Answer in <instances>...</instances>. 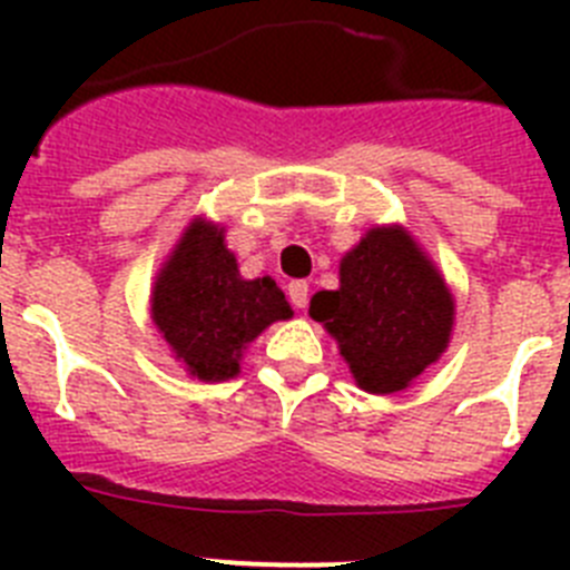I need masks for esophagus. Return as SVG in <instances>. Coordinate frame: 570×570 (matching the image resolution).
<instances>
[{
  "mask_svg": "<svg viewBox=\"0 0 570 570\" xmlns=\"http://www.w3.org/2000/svg\"><path fill=\"white\" fill-rule=\"evenodd\" d=\"M288 296H291V302H294V308H305V305H308V282L305 279L291 282Z\"/></svg>",
  "mask_w": 570,
  "mask_h": 570,
  "instance_id": "1",
  "label": "esophagus"
}]
</instances>
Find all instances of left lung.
<instances>
[{
    "label": "left lung",
    "mask_w": 570,
    "mask_h": 570,
    "mask_svg": "<svg viewBox=\"0 0 570 570\" xmlns=\"http://www.w3.org/2000/svg\"><path fill=\"white\" fill-rule=\"evenodd\" d=\"M311 316L340 345L356 385L396 394L442 356L454 296L405 228H371L342 256L340 288L320 291Z\"/></svg>",
    "instance_id": "left-lung-1"
}]
</instances>
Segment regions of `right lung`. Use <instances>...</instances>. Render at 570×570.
<instances>
[{
	"mask_svg": "<svg viewBox=\"0 0 570 570\" xmlns=\"http://www.w3.org/2000/svg\"><path fill=\"white\" fill-rule=\"evenodd\" d=\"M288 299L271 276L242 279L225 230L194 219L159 268L150 320L176 362L203 382L239 374V360L271 322L291 320Z\"/></svg>",
	"mask_w": 570,
	"mask_h": 570,
	"instance_id": "1",
	"label": "right lung"
}]
</instances>
